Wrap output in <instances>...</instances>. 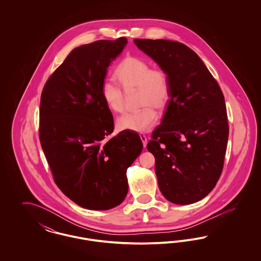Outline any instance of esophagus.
<instances>
[{
  "label": "esophagus",
  "mask_w": 261,
  "mask_h": 261,
  "mask_svg": "<svg viewBox=\"0 0 261 261\" xmlns=\"http://www.w3.org/2000/svg\"><path fill=\"white\" fill-rule=\"evenodd\" d=\"M140 138H141V140H142V142H143V145H144V147L146 148V147H147V144H148L147 136H146L145 134H140Z\"/></svg>",
  "instance_id": "34e87169"
}]
</instances>
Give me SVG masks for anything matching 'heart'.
Instances as JSON below:
<instances>
[{"label":"heart","instance_id":"obj_1","mask_svg":"<svg viewBox=\"0 0 261 261\" xmlns=\"http://www.w3.org/2000/svg\"><path fill=\"white\" fill-rule=\"evenodd\" d=\"M114 78L125 92L137 89L138 103L143 106L136 112L120 115L116 120L118 129L134 132L150 130L159 118L153 107L163 109L170 98L168 73L161 67H150L142 58L128 56L116 66ZM100 95L110 111L121 112L124 110V94L116 84L105 80L100 86Z\"/></svg>","mask_w":261,"mask_h":261}]
</instances>
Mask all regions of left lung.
Returning a JSON list of instances; mask_svg holds the SVG:
<instances>
[{
    "label": "left lung",
    "mask_w": 261,
    "mask_h": 261,
    "mask_svg": "<svg viewBox=\"0 0 261 261\" xmlns=\"http://www.w3.org/2000/svg\"><path fill=\"white\" fill-rule=\"evenodd\" d=\"M170 79V99L147 149L164 198L190 204L206 197L223 169L229 136L223 93L199 56L170 40L135 39Z\"/></svg>",
    "instance_id": "obj_1"
}]
</instances>
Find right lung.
<instances>
[{"instance_id":"1","label":"right lung","mask_w":261,"mask_h":261,"mask_svg":"<svg viewBox=\"0 0 261 261\" xmlns=\"http://www.w3.org/2000/svg\"><path fill=\"white\" fill-rule=\"evenodd\" d=\"M127 39L75 48L47 80L41 95L39 138L55 183L76 204L107 211L127 195V168L143 143L136 132L112 136L113 116L100 95L108 67Z\"/></svg>"}]
</instances>
